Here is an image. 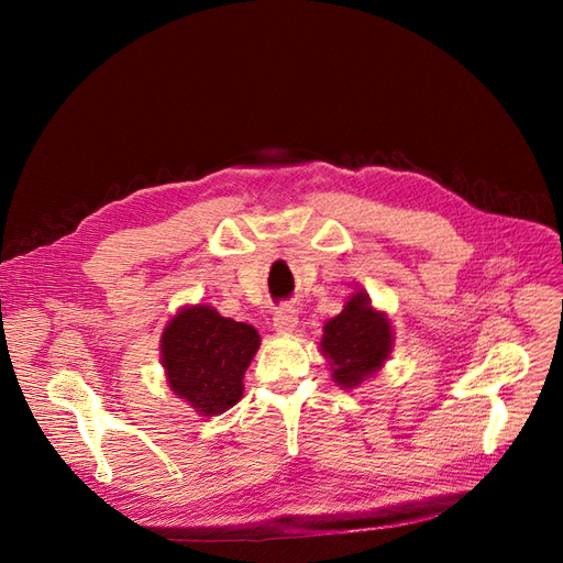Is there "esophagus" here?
<instances>
[{
    "mask_svg": "<svg viewBox=\"0 0 563 563\" xmlns=\"http://www.w3.org/2000/svg\"><path fill=\"white\" fill-rule=\"evenodd\" d=\"M272 327L279 333H294L298 327V312L291 305H279L275 310V317H272Z\"/></svg>",
    "mask_w": 563,
    "mask_h": 563,
    "instance_id": "obj_1",
    "label": "esophagus"
}]
</instances>
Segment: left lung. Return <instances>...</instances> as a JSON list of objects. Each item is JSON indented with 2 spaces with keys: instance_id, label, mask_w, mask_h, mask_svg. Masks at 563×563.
I'll return each instance as SVG.
<instances>
[{
  "instance_id": "1",
  "label": "left lung",
  "mask_w": 563,
  "mask_h": 563,
  "mask_svg": "<svg viewBox=\"0 0 563 563\" xmlns=\"http://www.w3.org/2000/svg\"><path fill=\"white\" fill-rule=\"evenodd\" d=\"M391 343L395 335L387 314L373 310L368 294L356 291L345 302L343 312L323 323L319 345L333 371V380L352 389L385 366Z\"/></svg>"
}]
</instances>
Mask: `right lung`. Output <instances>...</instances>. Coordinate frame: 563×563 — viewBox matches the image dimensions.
I'll list each match as a JSON object with an SVG mask.
<instances>
[{
  "mask_svg": "<svg viewBox=\"0 0 563 563\" xmlns=\"http://www.w3.org/2000/svg\"><path fill=\"white\" fill-rule=\"evenodd\" d=\"M258 347V331L211 305L183 308L166 323L159 345L168 387L199 416H218L242 399L244 373Z\"/></svg>",
  "mask_w": 563,
  "mask_h": 563,
  "instance_id": "obj_1",
  "label": "right lung"
}]
</instances>
